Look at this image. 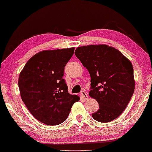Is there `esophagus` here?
Wrapping results in <instances>:
<instances>
[{"label": "esophagus", "instance_id": "esophagus-1", "mask_svg": "<svg viewBox=\"0 0 152 152\" xmlns=\"http://www.w3.org/2000/svg\"><path fill=\"white\" fill-rule=\"evenodd\" d=\"M81 95H82V97L84 98V99H88V94H87L86 92H85L84 91H82V92H81Z\"/></svg>", "mask_w": 152, "mask_h": 152}]
</instances>
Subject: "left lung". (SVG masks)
<instances>
[{
  "label": "left lung",
  "instance_id": "obj_1",
  "mask_svg": "<svg viewBox=\"0 0 152 152\" xmlns=\"http://www.w3.org/2000/svg\"><path fill=\"white\" fill-rule=\"evenodd\" d=\"M75 55L90 73L89 95L99 104V109L92 117L100 122L115 120L126 109L134 92L131 61L107 45L78 47Z\"/></svg>",
  "mask_w": 152,
  "mask_h": 152
}]
</instances>
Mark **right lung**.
<instances>
[{
	"mask_svg": "<svg viewBox=\"0 0 152 152\" xmlns=\"http://www.w3.org/2000/svg\"><path fill=\"white\" fill-rule=\"evenodd\" d=\"M75 48L43 50L31 57L18 77L20 97L31 114L48 125L64 122L72 104L80 100L70 95L63 79L66 64Z\"/></svg>",
	"mask_w": 152,
	"mask_h": 152,
	"instance_id": "right-lung-1",
	"label": "right lung"
}]
</instances>
